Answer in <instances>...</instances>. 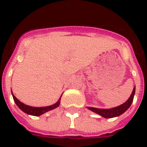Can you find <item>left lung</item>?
<instances>
[{
    "label": "left lung",
    "mask_w": 147,
    "mask_h": 147,
    "mask_svg": "<svg viewBox=\"0 0 147 147\" xmlns=\"http://www.w3.org/2000/svg\"><path fill=\"white\" fill-rule=\"evenodd\" d=\"M135 92H136V87H134L133 90L132 92V94L128 98L127 102H124V104H122L120 106H118L116 107L111 109H99V108H95V107H88V109L90 110H91L93 112L96 113L98 114V115H102V117L106 118V119H110V118H114L116 116H119L121 115L122 113H124L127 109L130 107V105H132V102L133 101V98H134Z\"/></svg>",
    "instance_id": "1"
}]
</instances>
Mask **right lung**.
<instances>
[{"label": "right lung", "instance_id": "add662e5", "mask_svg": "<svg viewBox=\"0 0 147 147\" xmlns=\"http://www.w3.org/2000/svg\"><path fill=\"white\" fill-rule=\"evenodd\" d=\"M11 94H12L13 98H14V101H15V104L18 105V107L21 110H23V112L26 113L28 114V115H34V116H40V115H42L45 113L48 112V111H50V110H53V109L56 108V107H59V104H60V99L61 97L59 98V99L58 100V102L57 103H55L54 105H51V106H48V107H31V106H28V105H25V104L22 103L21 102H20L16 97L13 95L12 92H11Z\"/></svg>", "mask_w": 147, "mask_h": 147}]
</instances>
